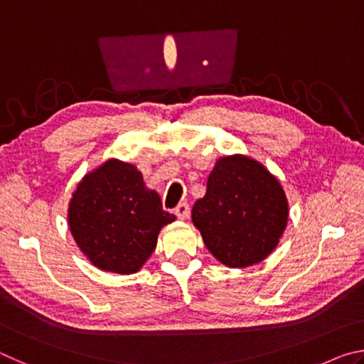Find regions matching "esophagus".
Listing matches in <instances>:
<instances>
[{
	"mask_svg": "<svg viewBox=\"0 0 364 364\" xmlns=\"http://www.w3.org/2000/svg\"><path fill=\"white\" fill-rule=\"evenodd\" d=\"M175 215L180 220H186L189 217V205L186 202H183V204H180L175 208Z\"/></svg>",
	"mask_w": 364,
	"mask_h": 364,
	"instance_id": "1",
	"label": "esophagus"
}]
</instances>
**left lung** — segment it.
<instances>
[{
  "mask_svg": "<svg viewBox=\"0 0 364 364\" xmlns=\"http://www.w3.org/2000/svg\"><path fill=\"white\" fill-rule=\"evenodd\" d=\"M191 218L220 263L247 268L278 247L289 202L281 181L262 162L232 154L215 162L207 193L196 200Z\"/></svg>",
  "mask_w": 364,
  "mask_h": 364,
  "instance_id": "1",
  "label": "left lung"
}]
</instances>
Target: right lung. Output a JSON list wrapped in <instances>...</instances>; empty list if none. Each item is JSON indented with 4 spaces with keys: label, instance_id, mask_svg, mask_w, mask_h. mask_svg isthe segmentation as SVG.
Returning <instances> with one entry per match:
<instances>
[{
    "label": "right lung",
    "instance_id": "add662e5",
    "mask_svg": "<svg viewBox=\"0 0 364 364\" xmlns=\"http://www.w3.org/2000/svg\"><path fill=\"white\" fill-rule=\"evenodd\" d=\"M176 217L162 208L133 164L109 159L86 173L67 208V221L83 255L102 271L133 274L157 245L159 232Z\"/></svg>",
    "mask_w": 364,
    "mask_h": 364
}]
</instances>
